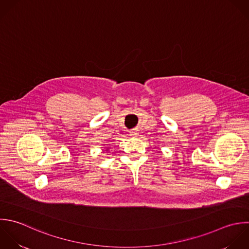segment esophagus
<instances>
[{"instance_id": "34e87169", "label": "esophagus", "mask_w": 249, "mask_h": 249, "mask_svg": "<svg viewBox=\"0 0 249 249\" xmlns=\"http://www.w3.org/2000/svg\"><path fill=\"white\" fill-rule=\"evenodd\" d=\"M129 135H130L131 137L136 138V137H138V136H139V132H138V130H133V131H130Z\"/></svg>"}]
</instances>
